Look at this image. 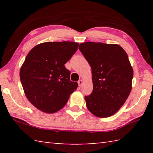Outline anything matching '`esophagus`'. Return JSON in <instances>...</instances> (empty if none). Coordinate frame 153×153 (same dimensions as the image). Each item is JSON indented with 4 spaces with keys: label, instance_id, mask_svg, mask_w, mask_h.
Instances as JSON below:
<instances>
[{
    "label": "esophagus",
    "instance_id": "esophagus-1",
    "mask_svg": "<svg viewBox=\"0 0 153 153\" xmlns=\"http://www.w3.org/2000/svg\"><path fill=\"white\" fill-rule=\"evenodd\" d=\"M78 84H79V86H80V87H82V84H83V81L82 80H79L78 81Z\"/></svg>",
    "mask_w": 153,
    "mask_h": 153
}]
</instances>
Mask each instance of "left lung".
Wrapping results in <instances>:
<instances>
[{
    "label": "left lung",
    "mask_w": 153,
    "mask_h": 153,
    "mask_svg": "<svg viewBox=\"0 0 153 153\" xmlns=\"http://www.w3.org/2000/svg\"><path fill=\"white\" fill-rule=\"evenodd\" d=\"M79 49L92 69L93 90L85 96L88 109L107 117L120 109L131 90L133 69L126 51L117 45L87 42Z\"/></svg>",
    "instance_id": "8db88e82"
}]
</instances>
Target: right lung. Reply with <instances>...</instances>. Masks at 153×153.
Wrapping results in <instances>:
<instances>
[{"mask_svg":"<svg viewBox=\"0 0 153 153\" xmlns=\"http://www.w3.org/2000/svg\"><path fill=\"white\" fill-rule=\"evenodd\" d=\"M74 42H47L33 47L20 69V79L27 99L43 112L53 113L66 105L77 89L65 64L78 48Z\"/></svg>","mask_w":153,"mask_h":153,"instance_id":"1","label":"right lung"}]
</instances>
